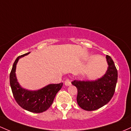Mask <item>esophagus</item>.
<instances>
[{
    "label": "esophagus",
    "instance_id": "esophagus-1",
    "mask_svg": "<svg viewBox=\"0 0 131 131\" xmlns=\"http://www.w3.org/2000/svg\"><path fill=\"white\" fill-rule=\"evenodd\" d=\"M64 84H65L66 86H67L71 85V81H70V80H69V79H67V80H65V81H64Z\"/></svg>",
    "mask_w": 131,
    "mask_h": 131
}]
</instances>
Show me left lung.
Returning <instances> with one entry per match:
<instances>
[{
    "label": "left lung",
    "mask_w": 131,
    "mask_h": 131,
    "mask_svg": "<svg viewBox=\"0 0 131 131\" xmlns=\"http://www.w3.org/2000/svg\"><path fill=\"white\" fill-rule=\"evenodd\" d=\"M108 68L104 76L95 81L71 82L78 90L77 103L86 111H94L106 105L114 94L117 81V71L113 60L106 55Z\"/></svg>",
    "instance_id": "left-lung-1"
}]
</instances>
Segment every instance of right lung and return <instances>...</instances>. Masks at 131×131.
Segmentation results:
<instances>
[{
	"mask_svg": "<svg viewBox=\"0 0 131 131\" xmlns=\"http://www.w3.org/2000/svg\"><path fill=\"white\" fill-rule=\"evenodd\" d=\"M30 53L19 56L15 60L10 74V84L14 98L18 104L24 110L35 113H43L52 104L56 94L62 88L63 83L50 84L37 91H30L20 85L15 74L18 60Z\"/></svg>",
	"mask_w": 131,
	"mask_h": 131,
	"instance_id": "add662e5",
	"label": "right lung"
}]
</instances>
